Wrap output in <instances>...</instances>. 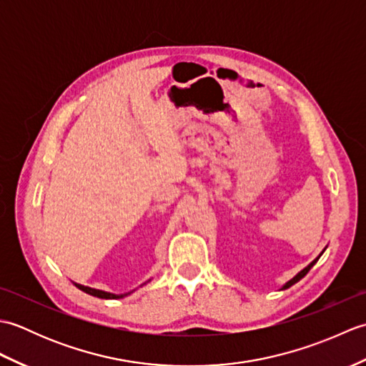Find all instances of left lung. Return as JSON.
I'll use <instances>...</instances> for the list:
<instances>
[{"instance_id": "8db88e82", "label": "left lung", "mask_w": 366, "mask_h": 366, "mask_svg": "<svg viewBox=\"0 0 366 366\" xmlns=\"http://www.w3.org/2000/svg\"><path fill=\"white\" fill-rule=\"evenodd\" d=\"M325 248H327V247H325ZM325 248H324V250L321 252V254H322V253L325 252ZM321 254H320V256H317V258H315V259H313L312 262H310L307 267H303V269H302V270L299 272V274H297V275H294V277H292V278L290 280V282H286V283H285V285H283L282 287H280V291H285V290H287V287H291L292 285H295V283H297V282H300V280H302L303 277H305V275L308 274V272H310V269H312V267L315 266V264L317 262V259H320V258H321Z\"/></svg>"}]
</instances>
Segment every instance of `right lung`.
<instances>
[{
  "instance_id": "right-lung-1",
  "label": "right lung",
  "mask_w": 366,
  "mask_h": 366,
  "mask_svg": "<svg viewBox=\"0 0 366 366\" xmlns=\"http://www.w3.org/2000/svg\"><path fill=\"white\" fill-rule=\"evenodd\" d=\"M149 282H151V280H149ZM74 285L79 287L80 291L86 292L89 295H94V297H99V299H122V297H126V295L134 292V291H130V292H124V294H114V292H108V291H102V290H96V287H89V286H84V285L75 283V282H74Z\"/></svg>"
}]
</instances>
